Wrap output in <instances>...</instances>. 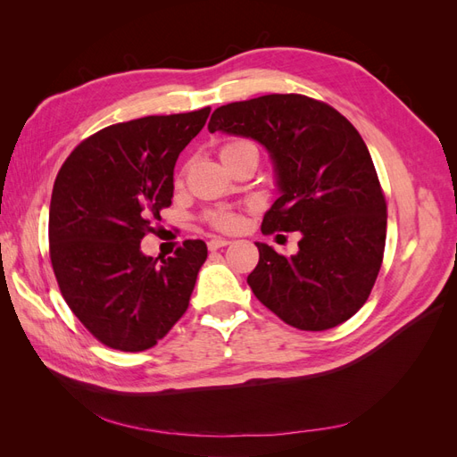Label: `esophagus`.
Returning <instances> with one entry per match:
<instances>
[{"mask_svg":"<svg viewBox=\"0 0 457 457\" xmlns=\"http://www.w3.org/2000/svg\"><path fill=\"white\" fill-rule=\"evenodd\" d=\"M230 244V240H227V238H212L210 242H207V250L210 252H217L219 247H225V245H228Z\"/></svg>","mask_w":457,"mask_h":457,"instance_id":"34e87169","label":"esophagus"}]
</instances>
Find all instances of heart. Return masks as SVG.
<instances>
[{
	"label": "heart",
	"mask_w": 457,
	"mask_h": 457,
	"mask_svg": "<svg viewBox=\"0 0 457 457\" xmlns=\"http://www.w3.org/2000/svg\"><path fill=\"white\" fill-rule=\"evenodd\" d=\"M244 150H257V146L247 141V139H230L228 143H225L220 146V158H227L230 154H237V152H244ZM205 220L210 223L213 228L223 230V232H234L242 227V215L232 212V210H212L205 213Z\"/></svg>",
	"instance_id": "1"
}]
</instances>
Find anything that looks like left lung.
Listing matches in <instances>:
<instances>
[{"label":"left lung","instance_id":"1","mask_svg":"<svg viewBox=\"0 0 457 457\" xmlns=\"http://www.w3.org/2000/svg\"><path fill=\"white\" fill-rule=\"evenodd\" d=\"M210 133L250 137L269 150L280 196L261 232H301L299 252L257 242L247 276L255 297L289 326L324 331L361 309L381 269L386 202L361 133L305 95H262L219 106Z\"/></svg>","mask_w":457,"mask_h":457}]
</instances>
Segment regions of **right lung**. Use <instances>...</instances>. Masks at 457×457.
<instances>
[{
    "label": "right lung",
    "instance_id": "1",
    "mask_svg": "<svg viewBox=\"0 0 457 457\" xmlns=\"http://www.w3.org/2000/svg\"><path fill=\"white\" fill-rule=\"evenodd\" d=\"M212 108L114 123L79 143L54 179L49 257L66 305L110 349L146 351L188 309L207 257L185 240L168 259L141 240L173 198V168Z\"/></svg>",
    "mask_w": 457,
    "mask_h": 457
}]
</instances>
